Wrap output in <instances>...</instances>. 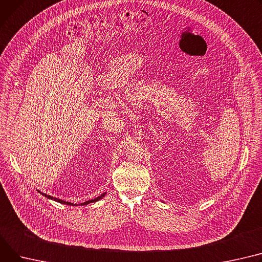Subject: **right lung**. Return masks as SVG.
Listing matches in <instances>:
<instances>
[{
    "instance_id": "add662e5",
    "label": "right lung",
    "mask_w": 262,
    "mask_h": 262,
    "mask_svg": "<svg viewBox=\"0 0 262 262\" xmlns=\"http://www.w3.org/2000/svg\"><path fill=\"white\" fill-rule=\"evenodd\" d=\"M42 195H43V196H45V197H47V198H49V199H54L55 201H57V202H60V203H63V204H67V205H75L74 203H71V202H66V201H64V200H61V199H58V198H54V197H51V196H49V195H46V194H42ZM104 195H105V193L102 194L101 196H99V197H97V198H95L94 200H89V201H86V202H84V203H81V205H84V204H89V203H91V202H96V201H98V200L102 199V198L104 197Z\"/></svg>"
}]
</instances>
